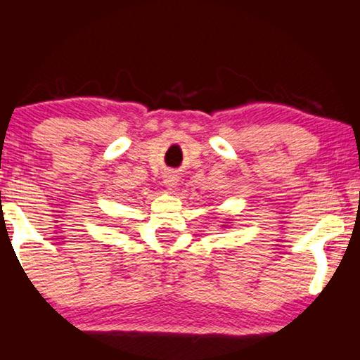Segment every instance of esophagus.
Returning <instances> with one entry per match:
<instances>
[{
	"instance_id": "esophagus-1",
	"label": "esophagus",
	"mask_w": 360,
	"mask_h": 360,
	"mask_svg": "<svg viewBox=\"0 0 360 360\" xmlns=\"http://www.w3.org/2000/svg\"><path fill=\"white\" fill-rule=\"evenodd\" d=\"M177 181H179V177L174 172H166L164 174V186H166L167 189H174L177 186Z\"/></svg>"
}]
</instances>
